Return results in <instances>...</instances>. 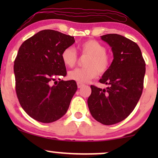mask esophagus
Here are the masks:
<instances>
[{
	"mask_svg": "<svg viewBox=\"0 0 158 158\" xmlns=\"http://www.w3.org/2000/svg\"><path fill=\"white\" fill-rule=\"evenodd\" d=\"M77 88H81L84 86V84L83 83H77Z\"/></svg>",
	"mask_w": 158,
	"mask_h": 158,
	"instance_id": "esophagus-1",
	"label": "esophagus"
}]
</instances>
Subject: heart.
I'll list each match as a JSON object with an SVG mask.
<instances>
[{
	"label": "heart",
	"instance_id": "1",
	"mask_svg": "<svg viewBox=\"0 0 158 158\" xmlns=\"http://www.w3.org/2000/svg\"><path fill=\"white\" fill-rule=\"evenodd\" d=\"M79 49L84 55H88L85 60V68H76L68 73L69 78L77 83H87L95 78L98 74L103 73L110 66V57L106 53V47L98 41L90 40L79 45ZM62 61L68 68H73L77 61L75 49L72 47H67L61 54Z\"/></svg>",
	"mask_w": 158,
	"mask_h": 158
}]
</instances>
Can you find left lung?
I'll list each match as a JSON object with an SVG mask.
<instances>
[{
  "label": "left lung",
  "mask_w": 158,
  "mask_h": 158,
  "mask_svg": "<svg viewBox=\"0 0 158 158\" xmlns=\"http://www.w3.org/2000/svg\"><path fill=\"white\" fill-rule=\"evenodd\" d=\"M111 47L114 60L99 80L106 89L90 85L88 106L93 117L104 125L122 122L137 104L145 74V62L139 46L119 34L101 36Z\"/></svg>",
  "instance_id": "1"
}]
</instances>
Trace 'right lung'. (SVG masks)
Returning <instances> with one entry per match:
<instances>
[{
	"instance_id": "right-lung-1",
	"label": "right lung",
	"mask_w": 158,
	"mask_h": 158,
	"mask_svg": "<svg viewBox=\"0 0 158 158\" xmlns=\"http://www.w3.org/2000/svg\"><path fill=\"white\" fill-rule=\"evenodd\" d=\"M74 42L73 36L46 29L19 49L14 66L16 95L26 113L38 122L51 123L62 117L76 92L75 81H56L66 76L61 54Z\"/></svg>"
}]
</instances>
